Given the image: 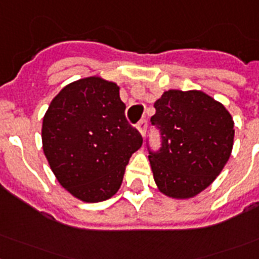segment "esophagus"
Listing matches in <instances>:
<instances>
[{"label":"esophagus","instance_id":"esophagus-1","mask_svg":"<svg viewBox=\"0 0 259 259\" xmlns=\"http://www.w3.org/2000/svg\"><path fill=\"white\" fill-rule=\"evenodd\" d=\"M137 129L140 130V133H141L142 136H145L146 129H148V121H146L145 118H142L141 121L138 122V123H137Z\"/></svg>","mask_w":259,"mask_h":259}]
</instances>
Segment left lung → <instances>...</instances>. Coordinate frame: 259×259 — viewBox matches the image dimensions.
Wrapping results in <instances>:
<instances>
[{"label":"left lung","mask_w":259,"mask_h":259,"mask_svg":"<svg viewBox=\"0 0 259 259\" xmlns=\"http://www.w3.org/2000/svg\"><path fill=\"white\" fill-rule=\"evenodd\" d=\"M150 118L161 146L146 140L158 189L166 196L187 199L208 187L229 161L234 121L225 106L203 91L169 90L154 103Z\"/></svg>","instance_id":"1"}]
</instances>
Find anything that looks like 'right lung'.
<instances>
[{
  "instance_id": "right-lung-1",
  "label": "right lung",
  "mask_w": 259,
  "mask_h": 259,
  "mask_svg": "<svg viewBox=\"0 0 259 259\" xmlns=\"http://www.w3.org/2000/svg\"><path fill=\"white\" fill-rule=\"evenodd\" d=\"M119 87L98 76L66 86L42 119V149L59 183L75 197L109 199L123 180L142 136L125 117Z\"/></svg>"
}]
</instances>
